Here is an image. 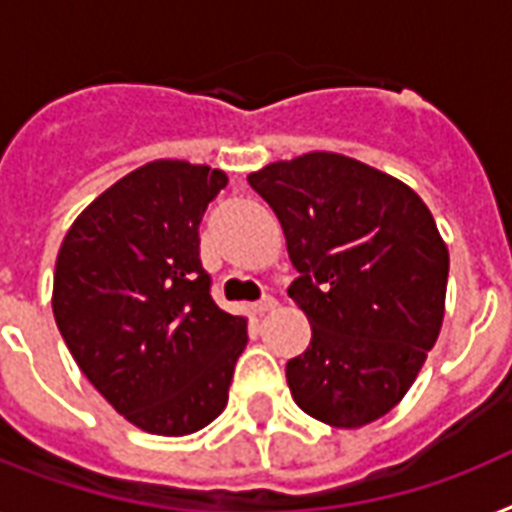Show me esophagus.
Instances as JSON below:
<instances>
[{
  "label": "esophagus",
  "instance_id": "34e87169",
  "mask_svg": "<svg viewBox=\"0 0 512 512\" xmlns=\"http://www.w3.org/2000/svg\"><path fill=\"white\" fill-rule=\"evenodd\" d=\"M276 297H263V300H257L255 305H252V313H257V316H263V313H268V311H273V308H276Z\"/></svg>",
  "mask_w": 512,
  "mask_h": 512
}]
</instances>
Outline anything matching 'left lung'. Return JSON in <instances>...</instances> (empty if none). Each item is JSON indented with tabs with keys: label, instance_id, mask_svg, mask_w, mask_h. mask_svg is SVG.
<instances>
[{
	"label": "left lung",
	"instance_id": "obj_1",
	"mask_svg": "<svg viewBox=\"0 0 512 512\" xmlns=\"http://www.w3.org/2000/svg\"><path fill=\"white\" fill-rule=\"evenodd\" d=\"M279 217L311 345L287 361L295 404L332 428L380 420L444 321L449 249L425 201L350 156L313 151L247 177Z\"/></svg>",
	"mask_w": 512,
	"mask_h": 512
}]
</instances>
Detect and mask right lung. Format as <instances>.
<instances>
[{
	"label": "right lung",
	"mask_w": 512,
	"mask_h": 512,
	"mask_svg": "<svg viewBox=\"0 0 512 512\" xmlns=\"http://www.w3.org/2000/svg\"><path fill=\"white\" fill-rule=\"evenodd\" d=\"M223 170L159 159L124 175L68 228L52 313L84 377L156 436H188L228 404L247 319L209 295L199 223Z\"/></svg>",
	"instance_id": "1"
}]
</instances>
